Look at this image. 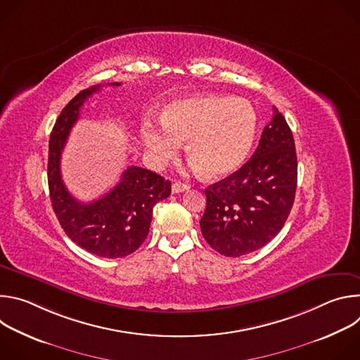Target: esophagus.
<instances>
[{
  "instance_id": "obj_1",
  "label": "esophagus",
  "mask_w": 360,
  "mask_h": 360,
  "mask_svg": "<svg viewBox=\"0 0 360 360\" xmlns=\"http://www.w3.org/2000/svg\"><path fill=\"white\" fill-rule=\"evenodd\" d=\"M171 189H172V193H179V192H184V191H188L189 185L182 184V182H174Z\"/></svg>"
}]
</instances>
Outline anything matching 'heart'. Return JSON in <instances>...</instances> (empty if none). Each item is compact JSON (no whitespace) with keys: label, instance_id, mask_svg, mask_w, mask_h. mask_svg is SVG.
<instances>
[{"label":"heart","instance_id":"obj_1","mask_svg":"<svg viewBox=\"0 0 360 360\" xmlns=\"http://www.w3.org/2000/svg\"><path fill=\"white\" fill-rule=\"evenodd\" d=\"M258 120L245 101L226 95L205 94L169 104L161 124L150 117L141 124V139L152 162L162 167L186 142V155L195 169L208 178L235 172L252 149Z\"/></svg>","mask_w":360,"mask_h":360}]
</instances>
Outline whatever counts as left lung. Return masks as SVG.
<instances>
[{"mask_svg":"<svg viewBox=\"0 0 360 360\" xmlns=\"http://www.w3.org/2000/svg\"><path fill=\"white\" fill-rule=\"evenodd\" d=\"M297 181L295 141L283 115L264 128L258 148L236 172L205 189L202 235L224 256L258 250L283 228L293 207Z\"/></svg>","mask_w":360,"mask_h":360,"instance_id":"1","label":"left lung"}]
</instances>
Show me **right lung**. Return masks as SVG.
Masks as SVG:
<instances>
[{"label":"right lung","instance_id":"add662e5","mask_svg":"<svg viewBox=\"0 0 360 360\" xmlns=\"http://www.w3.org/2000/svg\"><path fill=\"white\" fill-rule=\"evenodd\" d=\"M99 89L101 85H96L77 94L56 121L49 136L48 188L54 212L68 238L92 255L114 259L142 245L153 207L171 195V182L152 171L129 167L117 186L96 200L84 203L67 191L61 178V153L84 102Z\"/></svg>","mask_w":360,"mask_h":360}]
</instances>
